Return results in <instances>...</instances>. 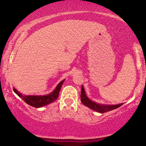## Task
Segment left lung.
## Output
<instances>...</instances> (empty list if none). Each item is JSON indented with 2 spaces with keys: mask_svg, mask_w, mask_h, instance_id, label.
Returning a JSON list of instances; mask_svg holds the SVG:
<instances>
[{
  "mask_svg": "<svg viewBox=\"0 0 146 146\" xmlns=\"http://www.w3.org/2000/svg\"><path fill=\"white\" fill-rule=\"evenodd\" d=\"M81 102L84 105L88 107L90 109L95 110V111L98 112L100 113H106V112L110 111L119 108L123 104H119L115 105H109V104H98L97 102H95L92 100H90L89 98L87 97L85 92L84 88L83 86H82V91H81Z\"/></svg>",
  "mask_w": 146,
  "mask_h": 146,
  "instance_id": "left-lung-1",
  "label": "left lung"
}]
</instances>
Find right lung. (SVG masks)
<instances>
[{
  "label": "right lung",
  "mask_w": 146,
  "mask_h": 146,
  "mask_svg": "<svg viewBox=\"0 0 146 146\" xmlns=\"http://www.w3.org/2000/svg\"><path fill=\"white\" fill-rule=\"evenodd\" d=\"M65 80H62L57 85L53 92H51L50 94L44 95H23L22 93L18 91L16 88H14V91L15 93H16L17 95L20 97V98L23 99L24 102H26L27 104H29L31 106L35 107V108H40V107L44 106H46L48 104H51L52 102L58 99V95H59L60 89L62 84L64 83V81Z\"/></svg>",
  "instance_id": "obj_1"
}]
</instances>
